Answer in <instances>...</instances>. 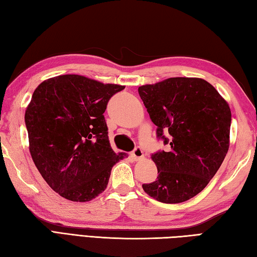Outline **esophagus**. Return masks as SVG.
<instances>
[{
    "instance_id": "esophagus-1",
    "label": "esophagus",
    "mask_w": 257,
    "mask_h": 257,
    "mask_svg": "<svg viewBox=\"0 0 257 257\" xmlns=\"http://www.w3.org/2000/svg\"><path fill=\"white\" fill-rule=\"evenodd\" d=\"M130 156H132V157H133L135 160H139V159L144 158V152H143V149L140 148V147H136V148L134 149V152H132V154H130Z\"/></svg>"
}]
</instances>
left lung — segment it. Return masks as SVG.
<instances>
[{"instance_id": "8db88e82", "label": "left lung", "mask_w": 257, "mask_h": 257, "mask_svg": "<svg viewBox=\"0 0 257 257\" xmlns=\"http://www.w3.org/2000/svg\"><path fill=\"white\" fill-rule=\"evenodd\" d=\"M138 92L157 125V138L168 145V152L152 155L158 177L143 188L158 202H186L207 186L228 152L229 105L199 78H169L142 85Z\"/></svg>"}]
</instances>
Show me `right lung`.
<instances>
[{"label":"right lung","instance_id":"add662e5","mask_svg":"<svg viewBox=\"0 0 257 257\" xmlns=\"http://www.w3.org/2000/svg\"><path fill=\"white\" fill-rule=\"evenodd\" d=\"M123 85L103 84L78 74L38 85L25 110L30 153L55 193L89 202L107 188L113 165L127 157L109 143L103 112Z\"/></svg>","mask_w":257,"mask_h":257}]
</instances>
